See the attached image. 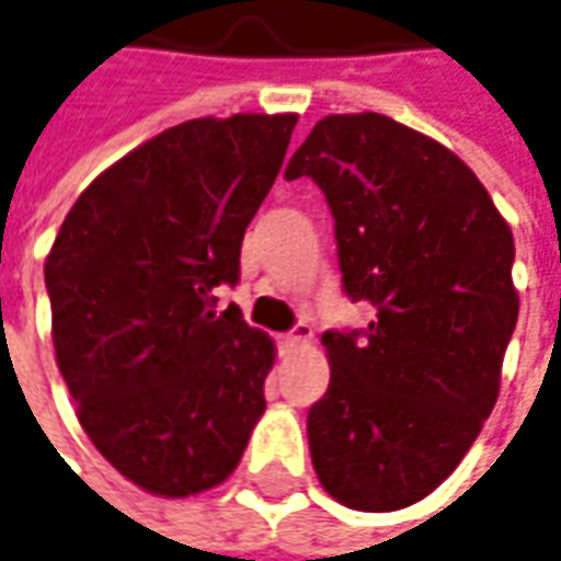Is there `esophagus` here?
<instances>
[{"label": "esophagus", "mask_w": 561, "mask_h": 561, "mask_svg": "<svg viewBox=\"0 0 561 561\" xmlns=\"http://www.w3.org/2000/svg\"><path fill=\"white\" fill-rule=\"evenodd\" d=\"M311 336H314V330H311V324H306V321H302V324H296L293 330H289V333H284V336H280V345H284V348H302V345H308V342H311Z\"/></svg>", "instance_id": "1"}]
</instances>
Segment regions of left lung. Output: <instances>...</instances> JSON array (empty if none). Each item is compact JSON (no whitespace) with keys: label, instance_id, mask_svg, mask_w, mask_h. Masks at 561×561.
Here are the masks:
<instances>
[{"label":"left lung","instance_id":"8db88e82","mask_svg":"<svg viewBox=\"0 0 561 561\" xmlns=\"http://www.w3.org/2000/svg\"><path fill=\"white\" fill-rule=\"evenodd\" d=\"M314 179L336 221L342 287L377 318L327 330L330 389L308 411L311 463L348 510L432 494L479 438L518 321L516 243L463 160L382 114L324 116L287 179Z\"/></svg>","mask_w":561,"mask_h":561}]
</instances>
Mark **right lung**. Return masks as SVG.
<instances>
[{"mask_svg":"<svg viewBox=\"0 0 561 561\" xmlns=\"http://www.w3.org/2000/svg\"><path fill=\"white\" fill-rule=\"evenodd\" d=\"M296 114L201 116L104 169L45 259L55 358L79 426L141 491L191 497L240 463L274 340L216 314L284 167Z\"/></svg>","mask_w":561,"mask_h":561,"instance_id":"right-lung-1","label":"right lung"}]
</instances>
